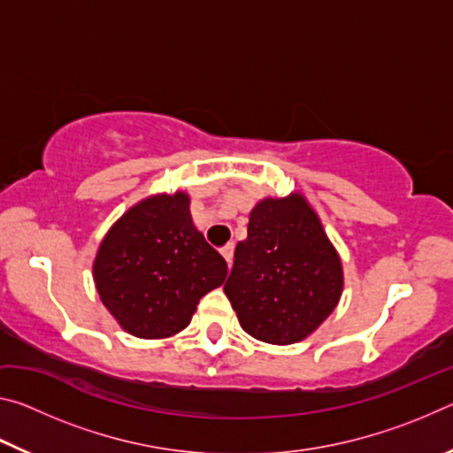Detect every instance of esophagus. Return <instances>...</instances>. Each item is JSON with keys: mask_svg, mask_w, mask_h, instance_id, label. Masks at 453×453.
I'll use <instances>...</instances> for the list:
<instances>
[{"mask_svg": "<svg viewBox=\"0 0 453 453\" xmlns=\"http://www.w3.org/2000/svg\"><path fill=\"white\" fill-rule=\"evenodd\" d=\"M219 251H221V256H224V259L227 262V265H232V262H234V243H226Z\"/></svg>", "mask_w": 453, "mask_h": 453, "instance_id": "1", "label": "esophagus"}]
</instances>
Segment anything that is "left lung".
Wrapping results in <instances>:
<instances>
[{
  "instance_id": "left-lung-1",
  "label": "left lung",
  "mask_w": 453,
  "mask_h": 453,
  "mask_svg": "<svg viewBox=\"0 0 453 453\" xmlns=\"http://www.w3.org/2000/svg\"><path fill=\"white\" fill-rule=\"evenodd\" d=\"M224 291L243 332L273 346L305 340L329 318L343 265L302 191L254 205Z\"/></svg>"
}]
</instances>
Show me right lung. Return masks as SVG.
Listing matches in <instances>:
<instances>
[{
  "label": "right lung",
  "mask_w": 453,
  "mask_h": 453,
  "mask_svg": "<svg viewBox=\"0 0 453 453\" xmlns=\"http://www.w3.org/2000/svg\"><path fill=\"white\" fill-rule=\"evenodd\" d=\"M188 191L156 194L132 205L99 243L94 283L124 332L164 340L189 326L197 303L219 288L227 264L189 211Z\"/></svg>",
  "instance_id": "right-lung-1"
}]
</instances>
